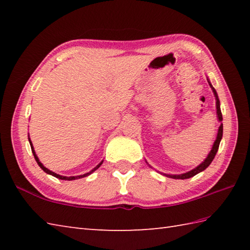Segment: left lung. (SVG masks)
Returning a JSON list of instances; mask_svg holds the SVG:
<instances>
[{"instance_id": "left-lung-1", "label": "left lung", "mask_w": 250, "mask_h": 250, "mask_svg": "<svg viewBox=\"0 0 250 250\" xmlns=\"http://www.w3.org/2000/svg\"><path fill=\"white\" fill-rule=\"evenodd\" d=\"M209 86L211 87V89H213V92L215 94L216 97V107H217V115H218V119L219 121L222 120V114H221V110H220V102H219V99H218V95H217V92L216 90L213 88V86H211L210 83L208 82ZM222 132H224V126H222V124L220 125L219 126V130H218V134H217V139L214 143L213 145V148H211V150L209 152V155L207 156V158L204 160V162H202L199 167H196L195 168H193L192 171H190L188 173H185V174H182V175H167V176L171 177V178H175V179H186V178H190L194 176V175H196L198 173L204 171V169L209 166V164L211 163V161L214 160V158L216 156L217 151H218V148H219V144H220V141H221V137H222Z\"/></svg>"}]
</instances>
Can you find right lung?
<instances>
[{
  "label": "right lung",
  "mask_w": 250,
  "mask_h": 250,
  "mask_svg": "<svg viewBox=\"0 0 250 250\" xmlns=\"http://www.w3.org/2000/svg\"><path fill=\"white\" fill-rule=\"evenodd\" d=\"M29 142H30V145H31V149H32V152H33V155H34V158H35V160H36V162H37V164H39L40 166V167L43 169V171L45 172V173H47V174H49V175H52V176H55V177H57V178H59V179H63V180H74V179H78V178H83V177H86V176H88V175H90L91 174L92 172H94L95 169L97 168H99L100 167H101V164H102L103 162H101L100 164H98L97 166V167H94L91 172H89V173H86V174H83V175H81V176H71V177H66V176H61V175H59V174H56V173H54V172H51V171H49L48 168H46L43 164H42L41 162H40V160H39V158H37V156L35 155V151H34V148H33V145H32V143H31V141L29 140Z\"/></svg>",
  "instance_id": "right-lung-1"
}]
</instances>
